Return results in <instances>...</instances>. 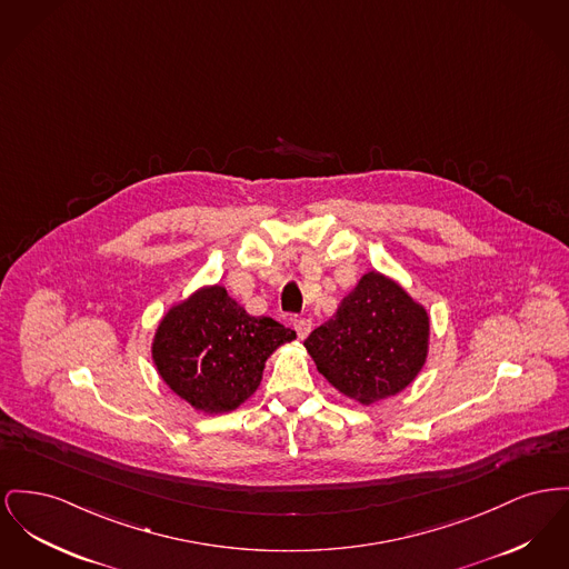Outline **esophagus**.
<instances>
[{
    "label": "esophagus",
    "mask_w": 569,
    "mask_h": 569,
    "mask_svg": "<svg viewBox=\"0 0 569 569\" xmlns=\"http://www.w3.org/2000/svg\"><path fill=\"white\" fill-rule=\"evenodd\" d=\"M295 331L299 335V339H305L311 333V320L309 318H295Z\"/></svg>",
    "instance_id": "1"
}]
</instances>
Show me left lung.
Instances as JSON below:
<instances>
[{"label": "left lung", "instance_id": "left-lung-1", "mask_svg": "<svg viewBox=\"0 0 569 569\" xmlns=\"http://www.w3.org/2000/svg\"><path fill=\"white\" fill-rule=\"evenodd\" d=\"M305 348L341 396L371 406L398 396L421 373L430 313L396 279L368 270Z\"/></svg>", "mask_w": 569, "mask_h": 569}]
</instances>
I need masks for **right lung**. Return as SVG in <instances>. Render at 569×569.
<instances>
[{"instance_id":"right-lung-1","label":"right lung","mask_w":569,"mask_h":569,"mask_svg":"<svg viewBox=\"0 0 569 569\" xmlns=\"http://www.w3.org/2000/svg\"><path fill=\"white\" fill-rule=\"evenodd\" d=\"M297 333L268 316H249L219 283L173 302L152 337V363L169 389L206 415L249 400L268 357Z\"/></svg>"}]
</instances>
